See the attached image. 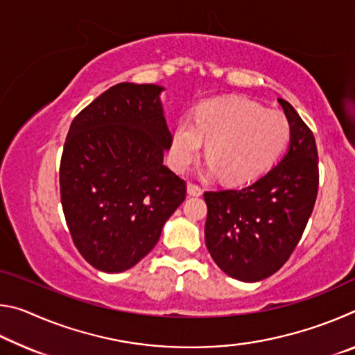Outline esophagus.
<instances>
[{"label": "esophagus", "instance_id": "1", "mask_svg": "<svg viewBox=\"0 0 355 355\" xmlns=\"http://www.w3.org/2000/svg\"><path fill=\"white\" fill-rule=\"evenodd\" d=\"M202 192H203V189L200 188L199 184H196V183L188 184V194L189 196H202Z\"/></svg>", "mask_w": 355, "mask_h": 355}]
</instances>
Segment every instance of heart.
Here are the masks:
<instances>
[{
	"label": "heart",
	"instance_id": "obj_1",
	"mask_svg": "<svg viewBox=\"0 0 355 355\" xmlns=\"http://www.w3.org/2000/svg\"><path fill=\"white\" fill-rule=\"evenodd\" d=\"M290 122L280 111L266 110L254 100L222 97L197 110L194 123L180 120L172 133L171 163L177 171L188 166L207 142L209 171H219L230 183L250 182L263 175L284 152L290 139Z\"/></svg>",
	"mask_w": 355,
	"mask_h": 355
}]
</instances>
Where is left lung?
I'll list each match as a JSON object with an SVG mask.
<instances>
[{
    "instance_id": "1",
    "label": "left lung",
    "mask_w": 355,
    "mask_h": 355,
    "mask_svg": "<svg viewBox=\"0 0 355 355\" xmlns=\"http://www.w3.org/2000/svg\"><path fill=\"white\" fill-rule=\"evenodd\" d=\"M279 103L291 128L284 159L245 188L203 194L207 249L222 271L241 282H260L284 266L318 196L315 136L288 101Z\"/></svg>"
}]
</instances>
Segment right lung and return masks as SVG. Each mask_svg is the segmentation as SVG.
Masks as SVG:
<instances>
[{"instance_id":"right-lung-1","label":"right lung","mask_w":355,"mask_h":355,"mask_svg":"<svg viewBox=\"0 0 355 355\" xmlns=\"http://www.w3.org/2000/svg\"><path fill=\"white\" fill-rule=\"evenodd\" d=\"M156 84L120 83L70 125L59 167L65 222L84 260L122 272L152 250L186 199V182L164 166L171 148Z\"/></svg>"}]
</instances>
